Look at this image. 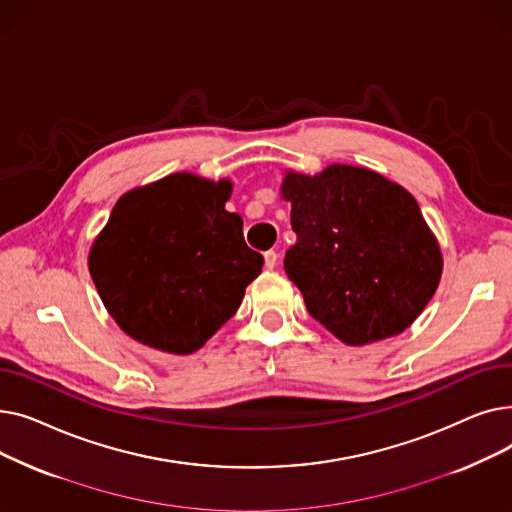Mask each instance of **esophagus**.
Instances as JSON below:
<instances>
[{
    "label": "esophagus",
    "instance_id": "esophagus-1",
    "mask_svg": "<svg viewBox=\"0 0 512 512\" xmlns=\"http://www.w3.org/2000/svg\"><path fill=\"white\" fill-rule=\"evenodd\" d=\"M263 259H265V267H267V270H274L276 263H278V253H276V251H265V253H263Z\"/></svg>",
    "mask_w": 512,
    "mask_h": 512
}]
</instances>
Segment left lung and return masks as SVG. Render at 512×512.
<instances>
[{"mask_svg":"<svg viewBox=\"0 0 512 512\" xmlns=\"http://www.w3.org/2000/svg\"><path fill=\"white\" fill-rule=\"evenodd\" d=\"M297 234L284 257L307 311L342 342L361 346L407 330L442 276L440 247L405 188L365 168L288 174Z\"/></svg>","mask_w":512,"mask_h":512,"instance_id":"obj_1","label":"left lung"}]
</instances>
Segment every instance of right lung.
<instances>
[{
    "label": "right lung",
    "mask_w": 512,
    "mask_h": 512,
    "mask_svg": "<svg viewBox=\"0 0 512 512\" xmlns=\"http://www.w3.org/2000/svg\"><path fill=\"white\" fill-rule=\"evenodd\" d=\"M228 180L191 174L126 193L89 255L91 278L116 324L159 351L201 348L240 307L263 257L224 209Z\"/></svg>",
    "instance_id": "add662e5"
}]
</instances>
